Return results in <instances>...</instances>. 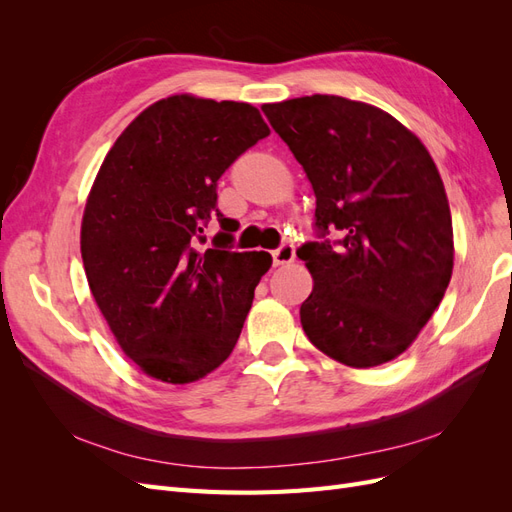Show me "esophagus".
<instances>
[{
	"mask_svg": "<svg viewBox=\"0 0 512 512\" xmlns=\"http://www.w3.org/2000/svg\"><path fill=\"white\" fill-rule=\"evenodd\" d=\"M294 260V245L292 243H282L277 250L273 252V262L275 265H288V262Z\"/></svg>",
	"mask_w": 512,
	"mask_h": 512,
	"instance_id": "34e87169",
	"label": "esophagus"
}]
</instances>
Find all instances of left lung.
<instances>
[{"label":"left lung","mask_w":512,"mask_h":512,"mask_svg":"<svg viewBox=\"0 0 512 512\" xmlns=\"http://www.w3.org/2000/svg\"><path fill=\"white\" fill-rule=\"evenodd\" d=\"M262 113L316 194L318 241L297 250L314 277L301 305L305 335L350 367L395 359L453 273L451 209L429 151L389 113L339 96L265 104Z\"/></svg>","instance_id":"8db88e82"}]
</instances>
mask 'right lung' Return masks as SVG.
<instances>
[{
    "instance_id": "obj_1",
    "label": "right lung",
    "mask_w": 512,
    "mask_h": 512,
    "mask_svg": "<svg viewBox=\"0 0 512 512\" xmlns=\"http://www.w3.org/2000/svg\"><path fill=\"white\" fill-rule=\"evenodd\" d=\"M265 136L250 104L170 96L145 108L100 166L81 226L87 282L151 378L194 382L237 344L273 258L232 252L237 222L218 209V179ZM211 214L223 230L200 253Z\"/></svg>"
}]
</instances>
